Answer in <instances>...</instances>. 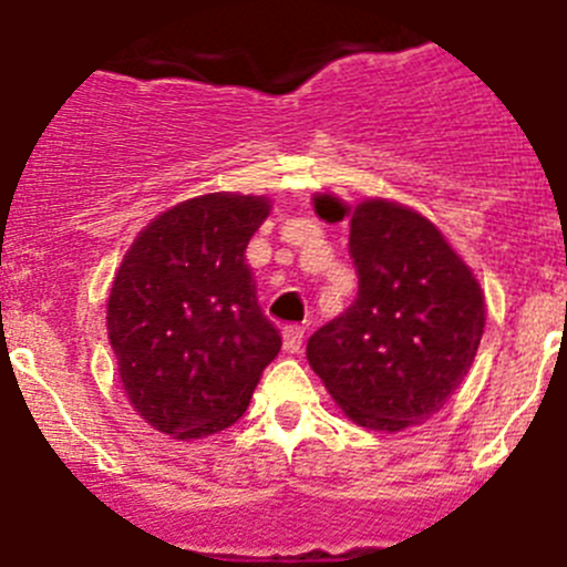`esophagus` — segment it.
<instances>
[{
	"mask_svg": "<svg viewBox=\"0 0 567 567\" xmlns=\"http://www.w3.org/2000/svg\"><path fill=\"white\" fill-rule=\"evenodd\" d=\"M282 341H285V353H299L302 350V341H305V328H299V324H288V328L282 330Z\"/></svg>",
	"mask_w": 567,
	"mask_h": 567,
	"instance_id": "esophagus-1",
	"label": "esophagus"
}]
</instances>
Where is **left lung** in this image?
<instances>
[{
  "mask_svg": "<svg viewBox=\"0 0 567 567\" xmlns=\"http://www.w3.org/2000/svg\"><path fill=\"white\" fill-rule=\"evenodd\" d=\"M321 220L350 214L355 302L316 330L308 361L359 426L401 432L435 415L481 347L486 305L443 234L412 208L316 197Z\"/></svg>",
  "mask_w": 567,
  "mask_h": 567,
  "instance_id": "left-lung-1",
  "label": "left lung"
}]
</instances>
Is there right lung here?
Wrapping results in <instances>:
<instances>
[{
  "instance_id": "right-lung-1",
  "label": "right lung",
  "mask_w": 567,
  "mask_h": 567,
  "mask_svg": "<svg viewBox=\"0 0 567 567\" xmlns=\"http://www.w3.org/2000/svg\"><path fill=\"white\" fill-rule=\"evenodd\" d=\"M265 217L262 197L181 203L141 231L112 282L106 328L121 384L177 441L237 423L282 347L246 265Z\"/></svg>"
}]
</instances>
